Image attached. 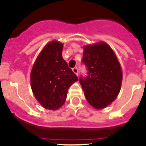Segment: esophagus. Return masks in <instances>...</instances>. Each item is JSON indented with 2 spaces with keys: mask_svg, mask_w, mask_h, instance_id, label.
I'll return each mask as SVG.
<instances>
[{
  "mask_svg": "<svg viewBox=\"0 0 146 146\" xmlns=\"http://www.w3.org/2000/svg\"><path fill=\"white\" fill-rule=\"evenodd\" d=\"M72 72H74V74H76V75H78V69H77V67H74V69H72Z\"/></svg>",
  "mask_w": 146,
  "mask_h": 146,
  "instance_id": "obj_1",
  "label": "esophagus"
}]
</instances>
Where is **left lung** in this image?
I'll list each match as a JSON object with an SVG mask.
<instances>
[{
  "instance_id": "8db88e82",
  "label": "left lung",
  "mask_w": 146,
  "mask_h": 146,
  "mask_svg": "<svg viewBox=\"0 0 146 146\" xmlns=\"http://www.w3.org/2000/svg\"><path fill=\"white\" fill-rule=\"evenodd\" d=\"M88 77L80 78L88 102L96 110L107 108L121 91L123 72L116 55L104 42L83 46Z\"/></svg>"
}]
</instances>
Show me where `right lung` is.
Instances as JSON below:
<instances>
[{
    "mask_svg": "<svg viewBox=\"0 0 146 146\" xmlns=\"http://www.w3.org/2000/svg\"><path fill=\"white\" fill-rule=\"evenodd\" d=\"M64 44L52 40L45 45L31 72L32 92L45 109L56 110L64 105L69 87L78 78L62 57Z\"/></svg>",
    "mask_w": 146,
    "mask_h": 146,
    "instance_id": "right-lung-1",
    "label": "right lung"
}]
</instances>
